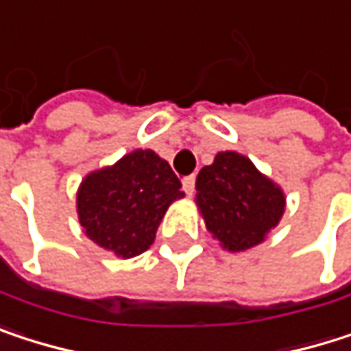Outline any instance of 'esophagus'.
Returning <instances> with one entry per match:
<instances>
[{
	"label": "esophagus",
	"instance_id": "esophagus-1",
	"mask_svg": "<svg viewBox=\"0 0 351 351\" xmlns=\"http://www.w3.org/2000/svg\"><path fill=\"white\" fill-rule=\"evenodd\" d=\"M182 186H184V192H186L188 196H192V194H194V186H196V178H194V176L184 178V180H182Z\"/></svg>",
	"mask_w": 351,
	"mask_h": 351
}]
</instances>
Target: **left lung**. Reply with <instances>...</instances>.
<instances>
[{
    "mask_svg": "<svg viewBox=\"0 0 351 351\" xmlns=\"http://www.w3.org/2000/svg\"><path fill=\"white\" fill-rule=\"evenodd\" d=\"M196 204L206 229L229 252L262 243L286 206L278 184L235 151H223L196 178Z\"/></svg>",
    "mask_w": 351,
    "mask_h": 351,
    "instance_id": "left-lung-1",
    "label": "left lung"
}]
</instances>
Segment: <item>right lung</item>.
Masks as SVG:
<instances>
[{"instance_id": "obj_1", "label": "right lung", "mask_w": 351, "mask_h": 351, "mask_svg": "<svg viewBox=\"0 0 351 351\" xmlns=\"http://www.w3.org/2000/svg\"><path fill=\"white\" fill-rule=\"evenodd\" d=\"M169 163L136 149L110 167L91 171L77 192V215L89 239L118 258L151 247L169 204L184 196Z\"/></svg>"}]
</instances>
